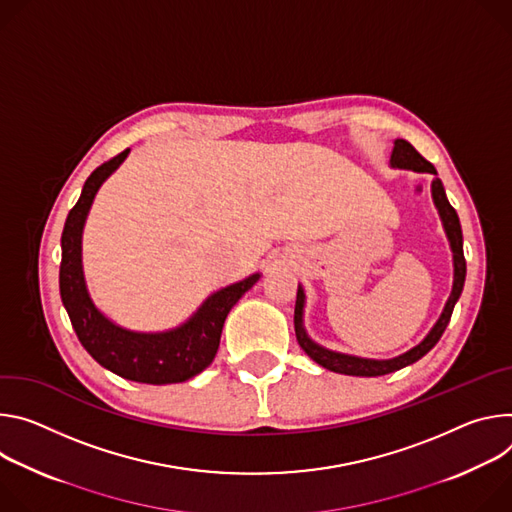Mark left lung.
Returning <instances> with one entry per match:
<instances>
[{
    "label": "left lung",
    "instance_id": "1",
    "mask_svg": "<svg viewBox=\"0 0 512 512\" xmlns=\"http://www.w3.org/2000/svg\"><path fill=\"white\" fill-rule=\"evenodd\" d=\"M390 166L392 168H403V170H413V173H427L433 175L431 181V197L435 203V209L441 217L443 230L453 254V285H451V293L447 297V303L439 315V319L435 321V325L429 329V333L421 339L417 346H413L411 350H407L401 356H394L388 360H374V358H360V356H352V354H342V352H333L327 350L323 346H319L317 342L309 337L307 329H305V289L299 285L297 291V303H295V333H297V342L303 348V352L317 362L319 366H323L325 370L337 372V374H348V376H384L390 374L394 370H401L417 360H421L437 342L439 337L443 335L453 307H456L462 291H464V282H466V258H464V238H462V225H460V217L447 201L445 189L441 179H437V170L431 162H427L407 140H394L392 146V154H390Z\"/></svg>",
    "mask_w": 512,
    "mask_h": 512
}]
</instances>
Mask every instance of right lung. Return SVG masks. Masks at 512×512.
I'll return each instance as SVG.
<instances>
[{
    "label": "right lung",
    "mask_w": 512,
    "mask_h": 512,
    "mask_svg": "<svg viewBox=\"0 0 512 512\" xmlns=\"http://www.w3.org/2000/svg\"><path fill=\"white\" fill-rule=\"evenodd\" d=\"M124 150L101 164L83 185L61 236V299L83 348L109 372L144 384L185 382L215 358L227 313L260 280V272L211 293L181 325L166 331H134L111 321L93 303L83 272V230L101 185L128 158Z\"/></svg>",
    "instance_id": "obj_1"
}]
</instances>
